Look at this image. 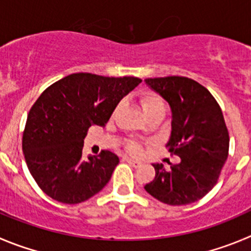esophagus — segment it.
<instances>
[{
	"mask_svg": "<svg viewBox=\"0 0 251 251\" xmlns=\"http://www.w3.org/2000/svg\"><path fill=\"white\" fill-rule=\"evenodd\" d=\"M124 160H125L126 162L128 163V165H131L132 167H135V168H137V167H140V166H141V162H140V161H137V160H132V158H128V157H125Z\"/></svg>",
	"mask_w": 251,
	"mask_h": 251,
	"instance_id": "34e87169",
	"label": "esophagus"
}]
</instances>
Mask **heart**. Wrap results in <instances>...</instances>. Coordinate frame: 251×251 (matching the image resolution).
<instances>
[{"label":"heart","instance_id":"b5f03b06","mask_svg":"<svg viewBox=\"0 0 251 251\" xmlns=\"http://www.w3.org/2000/svg\"><path fill=\"white\" fill-rule=\"evenodd\" d=\"M140 102H141V107H142V110H144L145 114L149 111H152V110L165 109V102H163L162 98L154 93L144 94V95L141 97ZM118 107L115 109V111L118 110ZM126 149H127V151H130L131 153H133V154H139L140 152H141V149H140L139 145L133 144V142L128 144L127 146H126Z\"/></svg>","mask_w":251,"mask_h":251}]
</instances>
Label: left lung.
<instances>
[{
	"mask_svg": "<svg viewBox=\"0 0 251 251\" xmlns=\"http://www.w3.org/2000/svg\"><path fill=\"white\" fill-rule=\"evenodd\" d=\"M172 110L168 151L178 165H153L156 176L147 193L170 205L200 201L217 184L228 158L229 132L221 106L207 88L186 76L145 79Z\"/></svg>",
	"mask_w": 251,
	"mask_h": 251,
	"instance_id": "8db88e82",
	"label": "left lung"
}]
</instances>
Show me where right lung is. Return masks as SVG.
Returning <instances> with one entry per match:
<instances>
[{"label": "right lung", "mask_w": 251, "mask_h": 251, "mask_svg": "<svg viewBox=\"0 0 251 251\" xmlns=\"http://www.w3.org/2000/svg\"><path fill=\"white\" fill-rule=\"evenodd\" d=\"M141 79L75 73L46 89L28 112L22 150L39 188L60 203L78 204L99 193L119 157L102 150L83 158L84 137L105 126L112 111Z\"/></svg>", "instance_id": "right-lung-1"}]
</instances>
